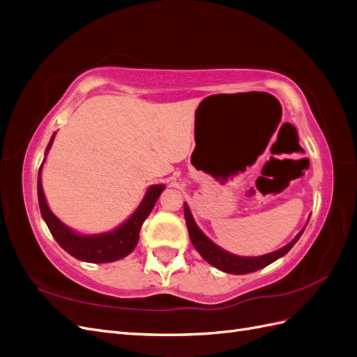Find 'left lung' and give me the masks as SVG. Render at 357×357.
Wrapping results in <instances>:
<instances>
[{"instance_id": "1", "label": "left lung", "mask_w": 357, "mask_h": 357, "mask_svg": "<svg viewBox=\"0 0 357 357\" xmlns=\"http://www.w3.org/2000/svg\"><path fill=\"white\" fill-rule=\"evenodd\" d=\"M185 219H186L190 241H192L193 247L198 250V253L205 259V261H207L210 265L220 269V271H223V273L236 274V275L255 273V271H257V269H262L266 265L273 264L274 261H277L278 257L284 256L290 250V248L295 245V243L299 240V236L305 229V228L302 229L287 245L278 248V250H275L273 253H268L264 256H256V257H244V256H235L232 253L225 252L223 248H220L219 245H215L211 240H208L207 236L202 234V231L198 228L195 220H193L188 204H185Z\"/></svg>"}]
</instances>
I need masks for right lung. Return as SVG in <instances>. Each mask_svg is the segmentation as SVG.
Here are the masks:
<instances>
[{"mask_svg":"<svg viewBox=\"0 0 357 357\" xmlns=\"http://www.w3.org/2000/svg\"><path fill=\"white\" fill-rule=\"evenodd\" d=\"M53 138H55V134H53V137L50 138V143L46 149V155L49 152V149L52 147ZM40 174H41V167L38 169V183H37L38 204H40V211H41L43 219H45L50 234L53 235V238H55L63 250L70 253L73 257L79 259V261L92 262V264L114 262L117 259H122L134 250L139 238V229H142V225L147 219L150 211L153 210L159 195L165 188L164 185L150 186L149 190L146 192L144 199L138 205V208L134 211V214L123 225L119 226L117 229L112 232L98 234V235H80L67 228V226L50 211V208L47 207L45 193H43Z\"/></svg>","mask_w":357,"mask_h":357,"instance_id":"add662e5","label":"right lung"}]
</instances>
